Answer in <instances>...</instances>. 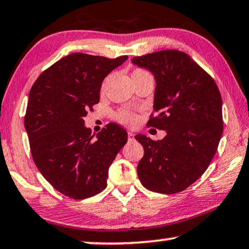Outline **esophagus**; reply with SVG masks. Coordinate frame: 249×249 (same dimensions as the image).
<instances>
[{
	"instance_id": "34e87169",
	"label": "esophagus",
	"mask_w": 249,
	"mask_h": 249,
	"mask_svg": "<svg viewBox=\"0 0 249 249\" xmlns=\"http://www.w3.org/2000/svg\"><path fill=\"white\" fill-rule=\"evenodd\" d=\"M133 140H134V134H133L132 132H128V141H131L132 142Z\"/></svg>"
}]
</instances>
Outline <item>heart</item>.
<instances>
[{
  "instance_id": "obj_1",
  "label": "heart",
  "mask_w": 249,
  "mask_h": 249,
  "mask_svg": "<svg viewBox=\"0 0 249 249\" xmlns=\"http://www.w3.org/2000/svg\"><path fill=\"white\" fill-rule=\"evenodd\" d=\"M142 72H147V71H145V70L143 69H135L132 75H134V73H142ZM116 118L121 122V123H123L125 125H134L137 121L136 114L131 112V110L128 109L118 110L116 114Z\"/></svg>"
}]
</instances>
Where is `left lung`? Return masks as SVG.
Returning a JSON list of instances; mask_svg holds the SVG:
<instances>
[{
	"label": "left lung",
	"mask_w": 249,
	"mask_h": 249,
	"mask_svg": "<svg viewBox=\"0 0 249 249\" xmlns=\"http://www.w3.org/2000/svg\"><path fill=\"white\" fill-rule=\"evenodd\" d=\"M132 62L150 70L157 83V115H151L147 126L166 131L160 141L135 136L144 148L137 174L148 190L178 194L205 173L216 154L224 131L220 91L209 73L182 51L162 50Z\"/></svg>",
	"instance_id": "1"
}]
</instances>
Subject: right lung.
<instances>
[{
  "label": "right lung",
  "mask_w": 249,
  "mask_h": 249,
  "mask_svg": "<svg viewBox=\"0 0 249 249\" xmlns=\"http://www.w3.org/2000/svg\"><path fill=\"white\" fill-rule=\"evenodd\" d=\"M127 58L68 54L44 70L30 90L24 126L33 161L44 179L69 198L102 192L110 164L127 142V132L115 123L94 140L84 121L99 102L104 78Z\"/></svg>",
  "instance_id": "right-lung-1"
}]
</instances>
